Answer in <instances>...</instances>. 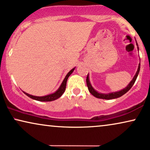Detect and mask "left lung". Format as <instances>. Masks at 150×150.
I'll list each match as a JSON object with an SVG mask.
<instances>
[{
  "label": "left lung",
  "instance_id": "obj_1",
  "mask_svg": "<svg viewBox=\"0 0 150 150\" xmlns=\"http://www.w3.org/2000/svg\"><path fill=\"white\" fill-rule=\"evenodd\" d=\"M137 46H138L137 42ZM138 48H139V47H138ZM139 71H140V64H139V68H138L137 72V74H136V75L134 76V77L133 78L132 81L129 83V84L126 87L125 89H122V90L119 91V92L110 93V94H100V93L97 92L95 90V89H94V88H93V87H92V85H91L90 83H89V76L87 75V79H86V83H87V87H88L89 92H90L91 94L93 95V96L96 97V98H102V99H107V100H110V99H114V98H118V97L122 96V95H124V94H125V93H127L128 91H129V89L132 88V87L133 86L136 80H137V78L138 76V75H139Z\"/></svg>",
  "mask_w": 150,
  "mask_h": 150
}]
</instances>
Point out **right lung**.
<instances>
[{
    "label": "right lung",
    "mask_w": 150,
    "mask_h": 150,
    "mask_svg": "<svg viewBox=\"0 0 150 150\" xmlns=\"http://www.w3.org/2000/svg\"><path fill=\"white\" fill-rule=\"evenodd\" d=\"M74 70V68H73L71 71H69V73L67 74V76H66L65 78V79H64V81H63V83H62L61 87H60L59 89H58L56 92H54V94L47 95V96H32V95L29 94L28 93H25L24 92H24L27 96L30 97V98L34 99V100H38V101H52V100H56V99L60 98V97L62 96V94H63L64 92H65L68 77L70 76V74L73 72Z\"/></svg>",
    "instance_id": "1"
}]
</instances>
